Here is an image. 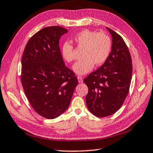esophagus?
Listing matches in <instances>:
<instances>
[{
	"label": "esophagus",
	"mask_w": 153,
	"mask_h": 153,
	"mask_svg": "<svg viewBox=\"0 0 153 153\" xmlns=\"http://www.w3.org/2000/svg\"><path fill=\"white\" fill-rule=\"evenodd\" d=\"M77 77L78 81H79V82H80V83H82V82H83V79H82V76H77Z\"/></svg>",
	"instance_id": "34e87169"
}]
</instances>
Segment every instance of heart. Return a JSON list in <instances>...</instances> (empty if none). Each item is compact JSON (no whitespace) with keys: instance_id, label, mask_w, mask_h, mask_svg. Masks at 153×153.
<instances>
[{"instance_id":"b5f03b06","label":"heart","mask_w":153,"mask_h":153,"mask_svg":"<svg viewBox=\"0 0 153 153\" xmlns=\"http://www.w3.org/2000/svg\"><path fill=\"white\" fill-rule=\"evenodd\" d=\"M74 40L78 48L83 49L81 54L82 59L73 66V71L77 74L82 75L89 72L94 68V64L96 66L101 65L110 56L111 40L106 33L85 29L77 33ZM62 54L67 62H72L75 59L73 45L68 42L64 43Z\"/></svg>"}]
</instances>
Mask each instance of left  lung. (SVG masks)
<instances>
[{
	"mask_svg": "<svg viewBox=\"0 0 153 153\" xmlns=\"http://www.w3.org/2000/svg\"><path fill=\"white\" fill-rule=\"evenodd\" d=\"M112 36L110 56L99 69L84 79L88 88L86 103L97 117L114 114L123 106L129 93L132 77V60L123 38L106 27Z\"/></svg>",
	"mask_w": 153,
	"mask_h": 153,
	"instance_id": "obj_1",
	"label": "left lung"
}]
</instances>
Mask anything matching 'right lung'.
Returning a JSON list of instances; mask_svg holds the SVG:
<instances>
[{"label":"right lung","mask_w":153,"mask_h":153,"mask_svg":"<svg viewBox=\"0 0 153 153\" xmlns=\"http://www.w3.org/2000/svg\"><path fill=\"white\" fill-rule=\"evenodd\" d=\"M68 30L50 26L30 38L22 58L20 79L24 93L38 115L53 119L68 108L78 81L65 65L59 40Z\"/></svg>","instance_id":"right-lung-1"}]
</instances>
